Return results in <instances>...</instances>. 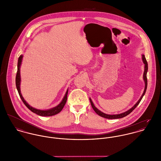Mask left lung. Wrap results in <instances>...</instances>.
<instances>
[{"label": "left lung", "mask_w": 161, "mask_h": 161, "mask_svg": "<svg viewBox=\"0 0 161 161\" xmlns=\"http://www.w3.org/2000/svg\"><path fill=\"white\" fill-rule=\"evenodd\" d=\"M142 62H143V63L144 64V74H143V79H144V83H145V88H144V92H143L142 96L139 98L138 101L130 109H129V110L126 111V112H124L123 113L118 114H105V113H103L102 111H101L100 110H99L97 108H96L95 106L94 105L92 99L90 97V101L92 106L93 109H94V111L96 112V113L99 116H101L103 118H106V119H119V118H124V117L126 116L127 115H128L129 114H130L137 107V106L139 104V103L141 102L142 98L143 97L144 95H145V93H146V89H147V70H148V64H147V62L146 61V59L145 58L144 55H142Z\"/></svg>", "instance_id": "1"}]
</instances>
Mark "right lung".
<instances>
[{"label":"right lung","instance_id":"1","mask_svg":"<svg viewBox=\"0 0 161 161\" xmlns=\"http://www.w3.org/2000/svg\"><path fill=\"white\" fill-rule=\"evenodd\" d=\"M22 58H23V55H21L18 60V64H17V75H16V78H15V83H16V87L18 91V93L19 94V96L20 97L21 99L22 100L23 103H24V104L33 113L36 114L38 116H53L55 115L58 113H59L62 109L64 107V104L66 102L67 100V95H68V89L67 90L64 97L63 99L62 100V101L60 102V103L57 105V106L52 108L51 109H47V110H41V109H38L36 108H33L32 106H30L27 102L24 99V98L22 97L21 92H20V81H21V78H20V66L22 64Z\"/></svg>","mask_w":161,"mask_h":161}]
</instances>
